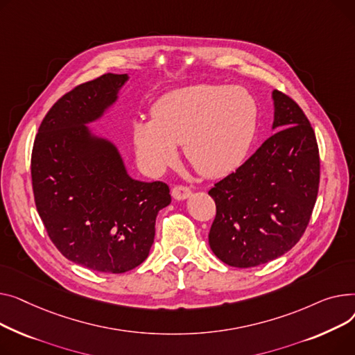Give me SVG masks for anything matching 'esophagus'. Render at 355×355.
Listing matches in <instances>:
<instances>
[{
  "label": "esophagus",
  "instance_id": "1",
  "mask_svg": "<svg viewBox=\"0 0 355 355\" xmlns=\"http://www.w3.org/2000/svg\"><path fill=\"white\" fill-rule=\"evenodd\" d=\"M191 195H192V191L186 186H175L172 189V196L176 200H184V199L189 198Z\"/></svg>",
  "mask_w": 355,
  "mask_h": 355
}]
</instances>
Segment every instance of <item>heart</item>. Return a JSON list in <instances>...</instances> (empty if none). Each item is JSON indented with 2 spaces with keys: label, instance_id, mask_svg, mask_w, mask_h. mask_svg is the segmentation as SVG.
<instances>
[{
  "label": "heart",
  "instance_id": "heart-1",
  "mask_svg": "<svg viewBox=\"0 0 355 355\" xmlns=\"http://www.w3.org/2000/svg\"><path fill=\"white\" fill-rule=\"evenodd\" d=\"M258 103L243 87L196 85L166 93L152 119L133 123V143L144 171L160 173L178 159V144L203 176L226 175L245 160L257 136Z\"/></svg>",
  "mask_w": 355,
  "mask_h": 355
}]
</instances>
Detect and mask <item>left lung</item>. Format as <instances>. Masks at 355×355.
<instances>
[{"label":"left lung","mask_w":355,"mask_h":355,"mask_svg":"<svg viewBox=\"0 0 355 355\" xmlns=\"http://www.w3.org/2000/svg\"><path fill=\"white\" fill-rule=\"evenodd\" d=\"M272 100L277 132L209 191L216 203L209 246L229 266H258L286 254L305 232L317 200L315 133L293 98L274 90Z\"/></svg>","instance_id":"1"}]
</instances>
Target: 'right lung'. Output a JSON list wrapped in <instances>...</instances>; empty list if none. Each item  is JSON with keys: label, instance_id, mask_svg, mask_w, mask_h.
<instances>
[{"label": "right lung", "instance_id": "right-lung-1", "mask_svg": "<svg viewBox=\"0 0 355 355\" xmlns=\"http://www.w3.org/2000/svg\"><path fill=\"white\" fill-rule=\"evenodd\" d=\"M129 74L77 86L50 109L31 156L38 215L58 251L97 272L123 274L148 258L169 186L133 179L117 146L89 124L107 114Z\"/></svg>", "mask_w": 355, "mask_h": 355}]
</instances>
